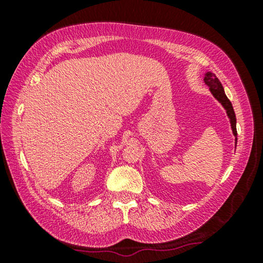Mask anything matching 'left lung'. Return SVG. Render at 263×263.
Listing matches in <instances>:
<instances>
[{
  "label": "left lung",
  "instance_id": "8db88e82",
  "mask_svg": "<svg viewBox=\"0 0 263 263\" xmlns=\"http://www.w3.org/2000/svg\"><path fill=\"white\" fill-rule=\"evenodd\" d=\"M203 80H204V82H206V85L208 86V87H210V91L212 92V95L215 97V99H217L218 102L220 103L222 106H224V109L226 110V114H228V116L230 118V122H231V128H232L233 135L237 136L235 111H233L231 102H230L229 98L225 95L224 87H222L221 82L219 81V79L217 77H215V74L211 73V71L206 73ZM236 141H237V138H236Z\"/></svg>",
  "mask_w": 263,
  "mask_h": 263
}]
</instances>
